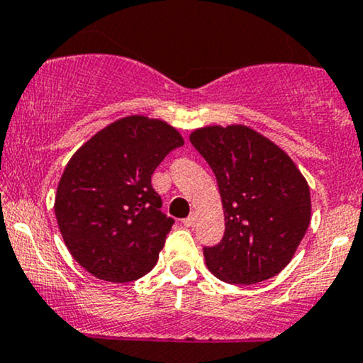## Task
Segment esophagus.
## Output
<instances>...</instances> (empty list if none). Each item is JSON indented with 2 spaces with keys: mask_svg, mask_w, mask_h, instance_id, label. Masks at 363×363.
Here are the masks:
<instances>
[{
  "mask_svg": "<svg viewBox=\"0 0 363 363\" xmlns=\"http://www.w3.org/2000/svg\"><path fill=\"white\" fill-rule=\"evenodd\" d=\"M196 223H198V215H196V213H191V215L184 220V226H187V228H193Z\"/></svg>",
  "mask_w": 363,
  "mask_h": 363,
  "instance_id": "esophagus-1",
  "label": "esophagus"
}]
</instances>
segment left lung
<instances>
[{
  "label": "left lung",
  "instance_id": "left-lung-1",
  "mask_svg": "<svg viewBox=\"0 0 363 363\" xmlns=\"http://www.w3.org/2000/svg\"><path fill=\"white\" fill-rule=\"evenodd\" d=\"M216 176L225 235L204 248L215 277L257 284L292 260L311 221V194L298 165L247 125H209L189 135Z\"/></svg>",
  "mask_w": 363,
  "mask_h": 363
}]
</instances>
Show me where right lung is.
Segmentation results:
<instances>
[{
	"mask_svg": "<svg viewBox=\"0 0 363 363\" xmlns=\"http://www.w3.org/2000/svg\"><path fill=\"white\" fill-rule=\"evenodd\" d=\"M181 145L167 121L130 115L94 133L65 165L57 225L74 260L94 277L123 284L155 267L174 220L160 211L152 174Z\"/></svg>",
	"mask_w": 363,
	"mask_h": 363,
	"instance_id": "right-lung-1",
	"label": "right lung"
}]
</instances>
